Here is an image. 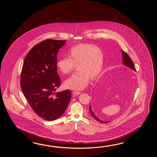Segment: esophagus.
Segmentation results:
<instances>
[{"label":"esophagus","instance_id":"obj_1","mask_svg":"<svg viewBox=\"0 0 157 157\" xmlns=\"http://www.w3.org/2000/svg\"><path fill=\"white\" fill-rule=\"evenodd\" d=\"M73 94L75 95H80L81 93L80 92H78V91H73Z\"/></svg>","mask_w":157,"mask_h":157}]
</instances>
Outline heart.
<instances>
[{"mask_svg": "<svg viewBox=\"0 0 157 157\" xmlns=\"http://www.w3.org/2000/svg\"><path fill=\"white\" fill-rule=\"evenodd\" d=\"M104 54L99 48L90 44L82 43L71 48L68 58L57 61L58 70L67 75L76 66L78 71L65 82L66 87L71 90H81L86 87L90 78L95 80L103 67Z\"/></svg>", "mask_w": 157, "mask_h": 157, "instance_id": "b5f03b06", "label": "heart"}]
</instances>
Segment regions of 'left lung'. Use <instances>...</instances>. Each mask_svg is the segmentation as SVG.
<instances>
[{
    "mask_svg": "<svg viewBox=\"0 0 157 157\" xmlns=\"http://www.w3.org/2000/svg\"><path fill=\"white\" fill-rule=\"evenodd\" d=\"M122 60H123V64L124 66H125L126 67H128L129 68H130L131 70L135 71V67L133 65V62L132 60L128 56L126 52H124V50H122ZM106 81L105 80H102L101 81H100V83L99 84V85L97 87V91H99V92L101 93V91L103 92L104 90H105V87L106 86ZM90 107H89V110H90V113L91 115L92 116V117H93L95 120H96L97 121L100 122L101 123H103V124H107L109 123V121H103L100 120L99 117L96 116V114L95 113V112L93 109V108L91 105V103H90Z\"/></svg>",
    "mask_w": 157,
    "mask_h": 157,
    "instance_id": "obj_1",
    "label": "left lung"
}]
</instances>
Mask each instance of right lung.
<instances>
[{"mask_svg":"<svg viewBox=\"0 0 157 157\" xmlns=\"http://www.w3.org/2000/svg\"><path fill=\"white\" fill-rule=\"evenodd\" d=\"M66 43V40L47 39L34 46L24 60L21 86L30 107L45 120L62 116L71 98L70 90L55 93L60 85L57 53Z\"/></svg>","mask_w":157,"mask_h":157,"instance_id":"add662e5","label":"right lung"}]
</instances>
